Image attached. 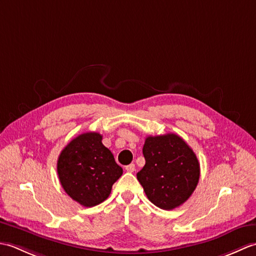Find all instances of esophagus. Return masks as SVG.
Listing matches in <instances>:
<instances>
[{
    "instance_id": "esophagus-1",
    "label": "esophagus",
    "mask_w": 256,
    "mask_h": 256,
    "mask_svg": "<svg viewBox=\"0 0 256 256\" xmlns=\"http://www.w3.org/2000/svg\"><path fill=\"white\" fill-rule=\"evenodd\" d=\"M125 170H126L128 172H133L135 170V165L134 164H130L128 166H125Z\"/></svg>"
}]
</instances>
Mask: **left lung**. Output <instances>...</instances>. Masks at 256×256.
Masks as SVG:
<instances>
[{"label":"left lung","instance_id":"left-lung-1","mask_svg":"<svg viewBox=\"0 0 256 256\" xmlns=\"http://www.w3.org/2000/svg\"><path fill=\"white\" fill-rule=\"evenodd\" d=\"M143 155L145 165L136 176L150 202L172 210L187 201L200 177L198 158L188 144L174 133L148 136Z\"/></svg>","mask_w":256,"mask_h":256}]
</instances>
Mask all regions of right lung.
Wrapping results in <instances>:
<instances>
[{
  "label": "right lung",
  "mask_w": 256,
  "mask_h": 256,
  "mask_svg": "<svg viewBox=\"0 0 256 256\" xmlns=\"http://www.w3.org/2000/svg\"><path fill=\"white\" fill-rule=\"evenodd\" d=\"M57 172L70 198L84 206H94L110 196L123 170L102 144V135L89 132L80 134L62 150Z\"/></svg>",
  "instance_id": "obj_1"
}]
</instances>
